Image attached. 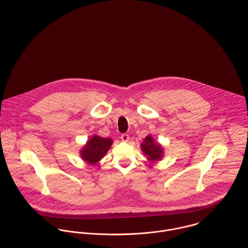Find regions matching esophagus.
<instances>
[{
  "label": "esophagus",
  "instance_id": "1",
  "mask_svg": "<svg viewBox=\"0 0 248 248\" xmlns=\"http://www.w3.org/2000/svg\"><path fill=\"white\" fill-rule=\"evenodd\" d=\"M121 139H122V140H123V141H128V140H129V136H128V134L124 133V134H122V135H121Z\"/></svg>",
  "mask_w": 248,
  "mask_h": 248
}]
</instances>
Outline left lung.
I'll list each match as a JSON object with an SVG mask.
<instances>
[{
  "label": "left lung",
  "instance_id": "8db88e82",
  "mask_svg": "<svg viewBox=\"0 0 248 248\" xmlns=\"http://www.w3.org/2000/svg\"><path fill=\"white\" fill-rule=\"evenodd\" d=\"M141 149L145 155H147V159L150 161H157L162 158L163 148L160 144L155 143L153 138L147 136L143 140L141 143Z\"/></svg>",
  "mask_w": 248,
  "mask_h": 248
}]
</instances>
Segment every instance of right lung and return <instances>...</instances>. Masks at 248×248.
Masks as SVG:
<instances>
[{"instance_id": "add662e5", "label": "right lung", "mask_w": 248, "mask_h": 248, "mask_svg": "<svg viewBox=\"0 0 248 248\" xmlns=\"http://www.w3.org/2000/svg\"><path fill=\"white\" fill-rule=\"evenodd\" d=\"M111 144V139L93 136L83 147L81 155L85 162L94 165L105 156Z\"/></svg>"}]
</instances>
